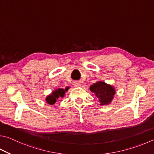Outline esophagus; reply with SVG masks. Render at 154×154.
<instances>
[{
    "instance_id": "1",
    "label": "esophagus",
    "mask_w": 154,
    "mask_h": 154,
    "mask_svg": "<svg viewBox=\"0 0 154 154\" xmlns=\"http://www.w3.org/2000/svg\"><path fill=\"white\" fill-rule=\"evenodd\" d=\"M73 85L75 86V87H79L80 85V83L79 82H73Z\"/></svg>"
}]
</instances>
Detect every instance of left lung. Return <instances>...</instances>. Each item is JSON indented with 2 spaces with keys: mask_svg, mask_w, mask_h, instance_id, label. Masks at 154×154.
Here are the masks:
<instances>
[{
  "mask_svg": "<svg viewBox=\"0 0 154 154\" xmlns=\"http://www.w3.org/2000/svg\"><path fill=\"white\" fill-rule=\"evenodd\" d=\"M90 91L99 99L100 105L110 104L115 94V89L110 85L99 82L90 86Z\"/></svg>",
  "mask_w": 154,
  "mask_h": 154,
  "instance_id": "8db88e82",
  "label": "left lung"
}]
</instances>
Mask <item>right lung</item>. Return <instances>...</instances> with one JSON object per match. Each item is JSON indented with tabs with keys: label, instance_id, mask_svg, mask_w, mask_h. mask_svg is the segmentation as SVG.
<instances>
[{
	"label": "right lung",
	"instance_id": "right-lung-1",
	"mask_svg": "<svg viewBox=\"0 0 154 154\" xmlns=\"http://www.w3.org/2000/svg\"><path fill=\"white\" fill-rule=\"evenodd\" d=\"M69 88H66L65 89H57L52 92V94L49 95L48 96L46 97V101L48 104L50 105H53L55 104V102L57 101L58 98H60V97H63L65 96V91H66L69 89Z\"/></svg>",
	"mask_w": 154,
	"mask_h": 154
}]
</instances>
